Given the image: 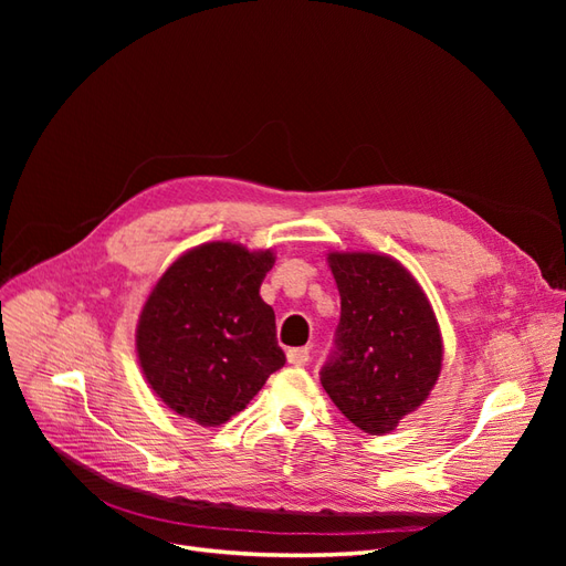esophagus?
<instances>
[{
  "label": "esophagus",
  "mask_w": 566,
  "mask_h": 566,
  "mask_svg": "<svg viewBox=\"0 0 566 566\" xmlns=\"http://www.w3.org/2000/svg\"><path fill=\"white\" fill-rule=\"evenodd\" d=\"M306 361H310V349H306V347L287 349V364H293V366H304Z\"/></svg>",
  "instance_id": "34e87169"
}]
</instances>
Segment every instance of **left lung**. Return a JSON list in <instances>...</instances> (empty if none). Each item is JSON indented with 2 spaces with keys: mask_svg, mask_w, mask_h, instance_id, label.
<instances>
[{
  "mask_svg": "<svg viewBox=\"0 0 566 566\" xmlns=\"http://www.w3.org/2000/svg\"><path fill=\"white\" fill-rule=\"evenodd\" d=\"M328 262L342 310L321 385L356 427L385 434L439 378V325L416 279L391 256L331 252Z\"/></svg>",
  "mask_w": 566,
  "mask_h": 566,
  "instance_id": "left-lung-1",
  "label": "left lung"
}]
</instances>
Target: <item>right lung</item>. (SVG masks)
<instances>
[{"mask_svg": "<svg viewBox=\"0 0 566 566\" xmlns=\"http://www.w3.org/2000/svg\"><path fill=\"white\" fill-rule=\"evenodd\" d=\"M271 250L205 243L181 254L153 287L136 352L153 391L202 427L227 422L285 366L276 316L260 297Z\"/></svg>", "mask_w": 566, "mask_h": 566, "instance_id": "add662e5", "label": "right lung"}]
</instances>
